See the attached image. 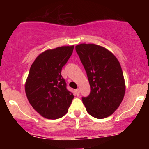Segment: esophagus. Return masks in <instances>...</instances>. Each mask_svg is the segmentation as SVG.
I'll use <instances>...</instances> for the list:
<instances>
[{
    "instance_id": "obj_1",
    "label": "esophagus",
    "mask_w": 149,
    "mask_h": 149,
    "mask_svg": "<svg viewBox=\"0 0 149 149\" xmlns=\"http://www.w3.org/2000/svg\"><path fill=\"white\" fill-rule=\"evenodd\" d=\"M75 92H76V95L77 96H78V95H80V89H76Z\"/></svg>"
}]
</instances>
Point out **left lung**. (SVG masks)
<instances>
[{"mask_svg":"<svg viewBox=\"0 0 149 149\" xmlns=\"http://www.w3.org/2000/svg\"><path fill=\"white\" fill-rule=\"evenodd\" d=\"M76 51L90 85V95L82 97L83 103L90 116L105 118L123 100L125 84L120 64L110 51L95 44H80Z\"/></svg>","mask_w":149,"mask_h":149,"instance_id":"8db88e82","label":"left lung"}]
</instances>
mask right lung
Here are the masks:
<instances>
[{
	"mask_svg": "<svg viewBox=\"0 0 149 149\" xmlns=\"http://www.w3.org/2000/svg\"><path fill=\"white\" fill-rule=\"evenodd\" d=\"M74 46L48 49L38 56L32 64L25 84L27 99L36 111L47 119L63 117L73 99L61 75L73 53Z\"/></svg>",
	"mask_w": 149,
	"mask_h": 149,
	"instance_id": "obj_1",
	"label": "right lung"
}]
</instances>
